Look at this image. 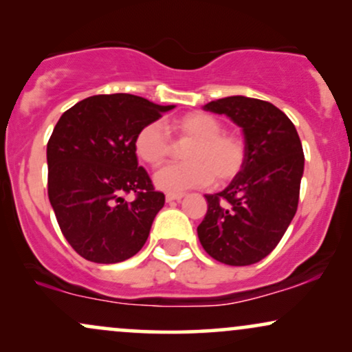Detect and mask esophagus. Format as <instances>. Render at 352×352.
<instances>
[{"label": "esophagus", "mask_w": 352, "mask_h": 352, "mask_svg": "<svg viewBox=\"0 0 352 352\" xmlns=\"http://www.w3.org/2000/svg\"><path fill=\"white\" fill-rule=\"evenodd\" d=\"M184 199V193H167L165 195V200L167 201H179Z\"/></svg>", "instance_id": "obj_1"}]
</instances>
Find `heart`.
Here are the masks:
<instances>
[{
  "instance_id": "b5f03b06",
  "label": "heart",
  "mask_w": 352,
  "mask_h": 352,
  "mask_svg": "<svg viewBox=\"0 0 352 352\" xmlns=\"http://www.w3.org/2000/svg\"><path fill=\"white\" fill-rule=\"evenodd\" d=\"M173 129L182 139L193 140L185 151L182 164L160 168L153 182L160 190L180 193L184 190L207 187L215 182L223 185L233 180L246 160L245 140L236 134L223 132V124L205 112H190L175 120ZM135 152L152 167L162 165L172 152L167 129L153 120L145 124L135 135Z\"/></svg>"
}]
</instances>
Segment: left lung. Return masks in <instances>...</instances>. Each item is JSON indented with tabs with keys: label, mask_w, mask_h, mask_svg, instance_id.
Instances as JSON below:
<instances>
[{
	"label": "left lung",
	"mask_w": 352,
	"mask_h": 352,
	"mask_svg": "<svg viewBox=\"0 0 352 352\" xmlns=\"http://www.w3.org/2000/svg\"><path fill=\"white\" fill-rule=\"evenodd\" d=\"M243 129V168L221 192L205 195L207 215L197 228L210 256L230 266L258 263L276 248L300 200L305 153L296 127L272 102L232 96L205 104Z\"/></svg>",
	"instance_id": "left-lung-1"
}]
</instances>
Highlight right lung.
I'll return each instance as SVG.
<instances>
[{"label": "right lung", "mask_w": 352, "mask_h": 352, "mask_svg": "<svg viewBox=\"0 0 352 352\" xmlns=\"http://www.w3.org/2000/svg\"><path fill=\"white\" fill-rule=\"evenodd\" d=\"M175 106L132 94H100L67 109L47 142V197L60 232L94 263L140 252L164 207L135 155V135ZM134 192L136 199H123Z\"/></svg>", "instance_id": "right-lung-1"}]
</instances>
